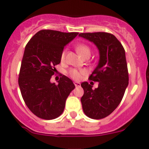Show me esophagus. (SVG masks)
<instances>
[{"label":"esophagus","instance_id":"1","mask_svg":"<svg viewBox=\"0 0 149 149\" xmlns=\"http://www.w3.org/2000/svg\"><path fill=\"white\" fill-rule=\"evenodd\" d=\"M74 86H75L76 87H80V86H81V84L78 82H74Z\"/></svg>","mask_w":149,"mask_h":149}]
</instances>
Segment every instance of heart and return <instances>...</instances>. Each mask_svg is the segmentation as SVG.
<instances>
[{
	"mask_svg": "<svg viewBox=\"0 0 149 149\" xmlns=\"http://www.w3.org/2000/svg\"><path fill=\"white\" fill-rule=\"evenodd\" d=\"M76 50L79 53V54L82 56L83 57H86V56H89L91 54V48L88 45L86 44H79L76 46ZM65 55H66V50L64 49L61 53V60L64 61L65 58ZM86 72L84 69H81V70H77L76 68H71L68 72V76L72 77V79L78 81L82 77L83 75L86 74Z\"/></svg>",
	"mask_w": 149,
	"mask_h": 149,
	"instance_id": "obj_1",
	"label": "heart"
}]
</instances>
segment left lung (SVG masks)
<instances>
[{
	"label": "left lung",
	"mask_w": 149,
	"mask_h": 149,
	"mask_svg": "<svg viewBox=\"0 0 149 149\" xmlns=\"http://www.w3.org/2000/svg\"><path fill=\"white\" fill-rule=\"evenodd\" d=\"M79 36L94 43L100 54L98 65L89 77V81L98 82V88L93 89V82L81 84L83 110L91 119H103L119 106L128 85L125 51L115 36L109 33H81Z\"/></svg>",
	"instance_id": "1"
}]
</instances>
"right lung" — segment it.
I'll return each instance as SVG.
<instances>
[{
  "label": "right lung",
  "mask_w": 149,
  "mask_h": 149,
  "mask_svg": "<svg viewBox=\"0 0 149 149\" xmlns=\"http://www.w3.org/2000/svg\"><path fill=\"white\" fill-rule=\"evenodd\" d=\"M78 33L57 30H39L30 39L24 49L18 85L29 110L40 119L51 120L60 116L65 101L74 89L71 79L62 75L58 84H51L56 72L55 65L61 61L64 46Z\"/></svg>",
  "instance_id": "add662e5"
}]
</instances>
